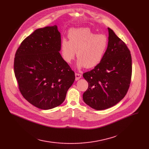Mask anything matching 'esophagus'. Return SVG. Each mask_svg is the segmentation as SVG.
Masks as SVG:
<instances>
[{"instance_id":"esophagus-1","label":"esophagus","mask_w":149,"mask_h":149,"mask_svg":"<svg viewBox=\"0 0 149 149\" xmlns=\"http://www.w3.org/2000/svg\"><path fill=\"white\" fill-rule=\"evenodd\" d=\"M75 80L76 81L79 80L80 79H81V74H79V73H75Z\"/></svg>"}]
</instances>
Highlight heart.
Wrapping results in <instances>:
<instances>
[{"mask_svg": "<svg viewBox=\"0 0 149 149\" xmlns=\"http://www.w3.org/2000/svg\"><path fill=\"white\" fill-rule=\"evenodd\" d=\"M69 40L63 38L60 52L63 59L70 63L76 52L77 66L92 68L102 60L108 46L107 37L104 34H95L88 28L72 29L69 31Z\"/></svg>", "mask_w": 149, "mask_h": 149, "instance_id": "heart-1", "label": "heart"}]
</instances>
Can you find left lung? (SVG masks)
<instances>
[{
  "label": "left lung",
  "instance_id": "left-lung-1",
  "mask_svg": "<svg viewBox=\"0 0 149 149\" xmlns=\"http://www.w3.org/2000/svg\"><path fill=\"white\" fill-rule=\"evenodd\" d=\"M108 46L100 63L83 76L89 86L84 102L95 110L111 107L125 97L132 77V57L126 45L108 28Z\"/></svg>",
  "mask_w": 149,
  "mask_h": 149
}]
</instances>
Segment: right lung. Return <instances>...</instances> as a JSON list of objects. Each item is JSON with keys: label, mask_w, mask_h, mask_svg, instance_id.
Listing matches in <instances>:
<instances>
[{"label": "right lung", "mask_w": 149, "mask_h": 149, "mask_svg": "<svg viewBox=\"0 0 149 149\" xmlns=\"http://www.w3.org/2000/svg\"><path fill=\"white\" fill-rule=\"evenodd\" d=\"M57 26L35 30L15 54L14 70L23 97L37 108L60 105L73 84L75 73L63 59Z\"/></svg>", "instance_id": "right-lung-1"}]
</instances>
